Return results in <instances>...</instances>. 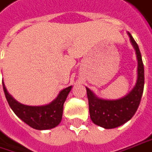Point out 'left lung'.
I'll return each instance as SVG.
<instances>
[{
    "instance_id": "1",
    "label": "left lung",
    "mask_w": 152,
    "mask_h": 152,
    "mask_svg": "<svg viewBox=\"0 0 152 152\" xmlns=\"http://www.w3.org/2000/svg\"><path fill=\"white\" fill-rule=\"evenodd\" d=\"M127 34L137 59V79L132 90L124 97L109 100L97 97L94 92L86 87L90 118L95 124L104 129L117 128L130 120L138 108L143 94L145 76L142 58L138 45L131 34L129 32Z\"/></svg>"
}]
</instances>
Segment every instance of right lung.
Here are the masks:
<instances>
[{"label":"right lung","instance_id":"add662e5","mask_svg":"<svg viewBox=\"0 0 152 152\" xmlns=\"http://www.w3.org/2000/svg\"><path fill=\"white\" fill-rule=\"evenodd\" d=\"M3 90L8 104L15 114L30 127L45 130L56 127L62 119L64 102L71 92L72 86L61 90L55 99L48 104L41 106H28L18 102L9 92L2 82Z\"/></svg>","mask_w":152,"mask_h":152}]
</instances>
